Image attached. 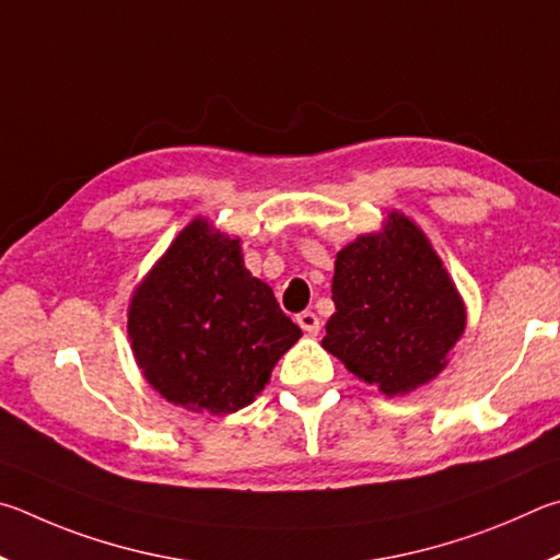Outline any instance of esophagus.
Returning <instances> with one entry per match:
<instances>
[{"instance_id": "34e87169", "label": "esophagus", "mask_w": 560, "mask_h": 560, "mask_svg": "<svg viewBox=\"0 0 560 560\" xmlns=\"http://www.w3.org/2000/svg\"><path fill=\"white\" fill-rule=\"evenodd\" d=\"M298 325L302 327V331H307V335H317V331H319V317L315 315V312H300Z\"/></svg>"}]
</instances>
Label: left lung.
Returning a JSON list of instances; mask_svg holds the SVG:
<instances>
[{
	"label": "left lung",
	"instance_id": "8db88e82",
	"mask_svg": "<svg viewBox=\"0 0 560 560\" xmlns=\"http://www.w3.org/2000/svg\"><path fill=\"white\" fill-rule=\"evenodd\" d=\"M331 300L337 310L322 347L386 396L430 384L467 325L443 260L398 211L378 233L359 235L337 253Z\"/></svg>",
	"mask_w": 560,
	"mask_h": 560
}]
</instances>
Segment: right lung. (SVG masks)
Listing matches in <instances>:
<instances>
[{"instance_id":"1","label":"right lung","mask_w":560,"mask_h":560,"mask_svg":"<svg viewBox=\"0 0 560 560\" xmlns=\"http://www.w3.org/2000/svg\"><path fill=\"white\" fill-rule=\"evenodd\" d=\"M127 335L156 394L225 416L253 404L302 329L245 268L241 238L194 219L135 288Z\"/></svg>"}]
</instances>
